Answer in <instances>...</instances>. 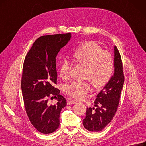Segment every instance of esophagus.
Segmentation results:
<instances>
[{
	"label": "esophagus",
	"mask_w": 146,
	"mask_h": 146,
	"mask_svg": "<svg viewBox=\"0 0 146 146\" xmlns=\"http://www.w3.org/2000/svg\"><path fill=\"white\" fill-rule=\"evenodd\" d=\"M77 103V102L75 101V100H71V99H69L68 100L67 102V104L68 105H70V104H75Z\"/></svg>",
	"instance_id": "1"
}]
</instances>
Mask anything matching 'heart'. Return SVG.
<instances>
[{
  "label": "heart",
  "instance_id": "heart-1",
  "mask_svg": "<svg viewBox=\"0 0 146 146\" xmlns=\"http://www.w3.org/2000/svg\"><path fill=\"white\" fill-rule=\"evenodd\" d=\"M75 62L86 67L84 78L88 80L95 88L102 89L112 77L114 69V59L112 54L94 42H84L72 52ZM72 65L69 60L63 58L59 67L62 79L70 76ZM90 90L88 82H72L65 88L66 94L74 98L82 99Z\"/></svg>",
  "mask_w": 146,
  "mask_h": 146
}]
</instances>
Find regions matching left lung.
Masks as SVG:
<instances>
[{
  "label": "left lung",
  "instance_id": "left-lung-1",
  "mask_svg": "<svg viewBox=\"0 0 146 146\" xmlns=\"http://www.w3.org/2000/svg\"><path fill=\"white\" fill-rule=\"evenodd\" d=\"M114 75L97 95L96 109L88 108L83 119L84 128L90 132H100L112 121L116 113L124 82L123 63L117 46L114 47Z\"/></svg>",
  "mask_w": 146,
  "mask_h": 146
}]
</instances>
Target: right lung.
Segmentation results:
<instances>
[{"mask_svg":"<svg viewBox=\"0 0 146 146\" xmlns=\"http://www.w3.org/2000/svg\"><path fill=\"white\" fill-rule=\"evenodd\" d=\"M71 33L47 35L38 38L25 58L21 88L24 106L30 122L38 132L51 133L58 128L60 114L66 100L60 95L57 84L56 58L71 38ZM58 100L49 105L48 98Z\"/></svg>","mask_w":146,"mask_h":146,"instance_id":"1","label":"right lung"}]
</instances>
